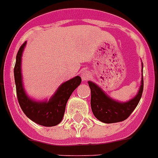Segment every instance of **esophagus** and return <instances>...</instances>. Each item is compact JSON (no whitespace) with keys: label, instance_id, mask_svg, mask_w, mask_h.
Listing matches in <instances>:
<instances>
[{"label":"esophagus","instance_id":"obj_1","mask_svg":"<svg viewBox=\"0 0 158 158\" xmlns=\"http://www.w3.org/2000/svg\"><path fill=\"white\" fill-rule=\"evenodd\" d=\"M90 77H91V74L88 70H82L81 78L83 81H87V80H88V79H90Z\"/></svg>","mask_w":158,"mask_h":158}]
</instances>
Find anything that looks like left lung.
Masks as SVG:
<instances>
[{
	"mask_svg": "<svg viewBox=\"0 0 158 158\" xmlns=\"http://www.w3.org/2000/svg\"><path fill=\"white\" fill-rule=\"evenodd\" d=\"M91 89V107L94 116L106 123L124 121L131 114L141 98L143 90V79L136 97L126 103L113 101L102 92L95 83L88 82Z\"/></svg>",
	"mask_w": 158,
	"mask_h": 158,
	"instance_id": "obj_1",
	"label": "left lung"
}]
</instances>
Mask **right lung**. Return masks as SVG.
<instances>
[{"label": "right lung", "instance_id": "obj_1", "mask_svg": "<svg viewBox=\"0 0 158 158\" xmlns=\"http://www.w3.org/2000/svg\"><path fill=\"white\" fill-rule=\"evenodd\" d=\"M26 42H24L18 51L14 69L17 98L19 106L26 116L35 123L44 127H53L60 123L62 120L66 102L74 90L80 84L81 78L76 76L62 83L48 101L36 102L31 101L27 97L22 83L21 57Z\"/></svg>", "mask_w": 158, "mask_h": 158}]
</instances>
